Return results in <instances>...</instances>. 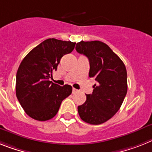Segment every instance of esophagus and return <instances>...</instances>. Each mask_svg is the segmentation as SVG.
I'll return each instance as SVG.
<instances>
[{"label":"esophagus","instance_id":"34e87169","mask_svg":"<svg viewBox=\"0 0 152 152\" xmlns=\"http://www.w3.org/2000/svg\"><path fill=\"white\" fill-rule=\"evenodd\" d=\"M77 91H78V90H76V89H75V88H73V89H72V94H75V93H76Z\"/></svg>","mask_w":152,"mask_h":152}]
</instances>
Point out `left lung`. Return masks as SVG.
Returning a JSON list of instances; mask_svg holds the SVG:
<instances>
[{
	"mask_svg": "<svg viewBox=\"0 0 152 152\" xmlns=\"http://www.w3.org/2000/svg\"><path fill=\"white\" fill-rule=\"evenodd\" d=\"M76 50L87 57L89 76L97 82L92 94L86 95V102L78 107L79 115L86 123L100 124L121 107L127 91L126 67L111 48L100 41H81L76 44Z\"/></svg>",
	"mask_w": 152,
	"mask_h": 152,
	"instance_id": "8db88e82",
	"label": "left lung"
}]
</instances>
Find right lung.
Wrapping results in <instances>:
<instances>
[{
	"label": "right lung",
	"instance_id": "obj_1",
	"mask_svg": "<svg viewBox=\"0 0 152 152\" xmlns=\"http://www.w3.org/2000/svg\"><path fill=\"white\" fill-rule=\"evenodd\" d=\"M76 43L48 39L24 58L16 75V96L30 117L45 121L58 113L61 103L72 94L70 85L60 86L49 80L64 55L72 52Z\"/></svg>",
	"mask_w": 152,
	"mask_h": 152
}]
</instances>
